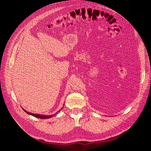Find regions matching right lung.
Segmentation results:
<instances>
[{"label":"right lung","instance_id":"right-lung-1","mask_svg":"<svg viewBox=\"0 0 151 151\" xmlns=\"http://www.w3.org/2000/svg\"><path fill=\"white\" fill-rule=\"evenodd\" d=\"M24 111L28 114V115H31L32 116H35L36 118H42V119H45V118H50V117L53 116V115H37V114H34V113H29L28 111H26L25 109H24Z\"/></svg>","mask_w":151,"mask_h":151}]
</instances>
